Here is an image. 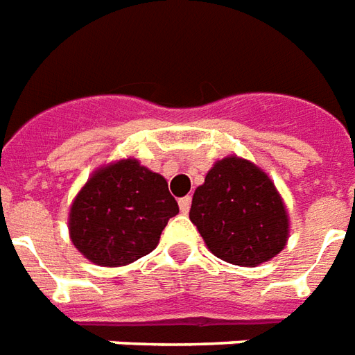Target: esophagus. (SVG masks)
Masks as SVG:
<instances>
[{
	"instance_id": "1",
	"label": "esophagus",
	"mask_w": 355,
	"mask_h": 355,
	"mask_svg": "<svg viewBox=\"0 0 355 355\" xmlns=\"http://www.w3.org/2000/svg\"><path fill=\"white\" fill-rule=\"evenodd\" d=\"M178 205H180V210H182L183 214H187L191 208V197H182L178 200Z\"/></svg>"
}]
</instances>
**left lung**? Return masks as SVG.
<instances>
[{
  "label": "left lung",
  "instance_id": "8db88e82",
  "mask_svg": "<svg viewBox=\"0 0 355 355\" xmlns=\"http://www.w3.org/2000/svg\"><path fill=\"white\" fill-rule=\"evenodd\" d=\"M210 252L254 268L285 248L288 220L270 178L245 158L227 157L206 173L189 212Z\"/></svg>",
  "mask_w": 355,
  "mask_h": 355
}]
</instances>
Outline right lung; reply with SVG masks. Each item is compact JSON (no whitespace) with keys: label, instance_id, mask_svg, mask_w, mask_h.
<instances>
[{"label":"right lung","instance_id":"1","mask_svg":"<svg viewBox=\"0 0 355 355\" xmlns=\"http://www.w3.org/2000/svg\"><path fill=\"white\" fill-rule=\"evenodd\" d=\"M180 212L168 183L128 158L93 173L70 208V239L97 266H125L158 245Z\"/></svg>","mask_w":355,"mask_h":355}]
</instances>
